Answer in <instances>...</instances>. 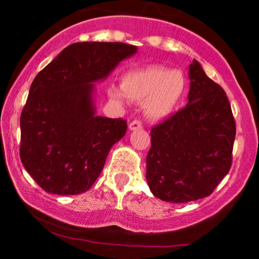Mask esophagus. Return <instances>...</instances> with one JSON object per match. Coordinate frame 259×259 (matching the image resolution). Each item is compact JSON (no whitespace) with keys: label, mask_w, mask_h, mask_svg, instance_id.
<instances>
[{"label":"esophagus","mask_w":259,"mask_h":259,"mask_svg":"<svg viewBox=\"0 0 259 259\" xmlns=\"http://www.w3.org/2000/svg\"><path fill=\"white\" fill-rule=\"evenodd\" d=\"M142 127H143L142 120H133V121L129 124L130 130H138V129H142Z\"/></svg>","instance_id":"esophagus-1"}]
</instances>
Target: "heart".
I'll list each match as a JSON object with an SVG mask.
<instances>
[{
  "label": "heart",
  "mask_w": 259,
  "mask_h": 259,
  "mask_svg": "<svg viewBox=\"0 0 259 259\" xmlns=\"http://www.w3.org/2000/svg\"><path fill=\"white\" fill-rule=\"evenodd\" d=\"M185 90V80L180 71L164 66H148L132 70L122 77V90L110 89L115 100L125 95L135 101H145V111L150 119L159 120L171 113Z\"/></svg>",
  "instance_id": "b5f03b06"
}]
</instances>
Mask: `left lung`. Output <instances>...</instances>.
I'll return each instance as SVG.
<instances>
[{"label":"left lung","instance_id":"obj_1","mask_svg":"<svg viewBox=\"0 0 259 259\" xmlns=\"http://www.w3.org/2000/svg\"><path fill=\"white\" fill-rule=\"evenodd\" d=\"M188 104L150 130L146 180L156 198L188 203L213 193L232 166L236 120L226 91L198 61L189 66Z\"/></svg>","mask_w":259,"mask_h":259}]
</instances>
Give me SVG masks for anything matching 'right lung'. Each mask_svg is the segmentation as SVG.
Wrapping results in <instances>:
<instances>
[{"label":"right lung","mask_w":259,"mask_h":259,"mask_svg":"<svg viewBox=\"0 0 259 259\" xmlns=\"http://www.w3.org/2000/svg\"><path fill=\"white\" fill-rule=\"evenodd\" d=\"M135 52L122 42H76L36 75L20 117V158L45 192L81 194L100 176L127 124L96 116L93 82Z\"/></svg>","instance_id":"obj_1"}]
</instances>
